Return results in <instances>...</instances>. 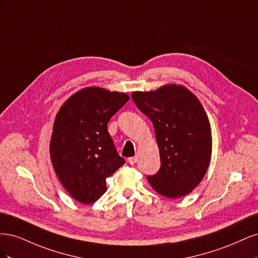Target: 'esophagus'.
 <instances>
[{
    "mask_svg": "<svg viewBox=\"0 0 258 258\" xmlns=\"http://www.w3.org/2000/svg\"><path fill=\"white\" fill-rule=\"evenodd\" d=\"M138 161V157H130L127 159V162L129 165H135V163Z\"/></svg>",
    "mask_w": 258,
    "mask_h": 258,
    "instance_id": "obj_1",
    "label": "esophagus"
}]
</instances>
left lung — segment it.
<instances>
[{"label":"left lung","instance_id":"obj_1","mask_svg":"<svg viewBox=\"0 0 258 258\" xmlns=\"http://www.w3.org/2000/svg\"><path fill=\"white\" fill-rule=\"evenodd\" d=\"M132 100L154 124L161 166L147 176L161 196L190 194L204 178L212 154L208 115L199 99L184 86L168 84L153 91H135Z\"/></svg>","mask_w":258,"mask_h":258}]
</instances>
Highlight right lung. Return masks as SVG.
<instances>
[{"label": "right lung", "mask_w": 258, "mask_h": 258, "mask_svg": "<svg viewBox=\"0 0 258 258\" xmlns=\"http://www.w3.org/2000/svg\"><path fill=\"white\" fill-rule=\"evenodd\" d=\"M129 99L124 92L87 87L70 97L56 115L51 163L66 190L81 204H92L102 196L107 189L105 179L124 163L107 122Z\"/></svg>", "instance_id": "1"}]
</instances>
